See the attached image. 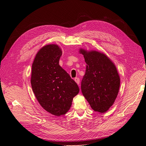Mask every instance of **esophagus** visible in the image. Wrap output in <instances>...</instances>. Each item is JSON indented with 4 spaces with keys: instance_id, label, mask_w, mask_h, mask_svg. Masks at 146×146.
<instances>
[{
    "instance_id": "34e87169",
    "label": "esophagus",
    "mask_w": 146,
    "mask_h": 146,
    "mask_svg": "<svg viewBox=\"0 0 146 146\" xmlns=\"http://www.w3.org/2000/svg\"><path fill=\"white\" fill-rule=\"evenodd\" d=\"M74 81L76 82V83L78 84V85H79V83H80V79L78 78H74Z\"/></svg>"
}]
</instances>
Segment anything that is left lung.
Returning <instances> with one entry per match:
<instances>
[{"label": "left lung", "instance_id": "1", "mask_svg": "<svg viewBox=\"0 0 146 146\" xmlns=\"http://www.w3.org/2000/svg\"><path fill=\"white\" fill-rule=\"evenodd\" d=\"M86 65L81 83L82 92L96 112L104 113L117 97L120 78L115 65L105 54L80 48Z\"/></svg>", "mask_w": 146, "mask_h": 146}]
</instances>
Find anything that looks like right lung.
Listing matches in <instances>:
<instances>
[{"label":"right lung","instance_id":"right-lung-1","mask_svg":"<svg viewBox=\"0 0 146 146\" xmlns=\"http://www.w3.org/2000/svg\"><path fill=\"white\" fill-rule=\"evenodd\" d=\"M62 51L57 44H48L38 51L32 65L31 83L42 108L56 116L70 110L79 88L59 65Z\"/></svg>","mask_w":146,"mask_h":146}]
</instances>
